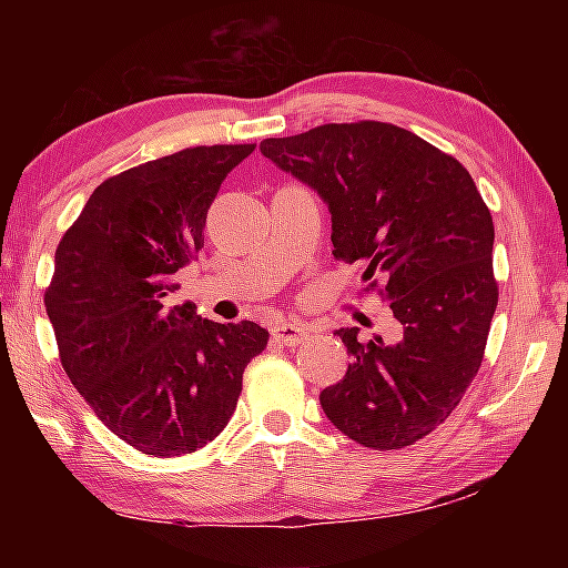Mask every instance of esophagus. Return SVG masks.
<instances>
[{"instance_id":"esophagus-1","label":"esophagus","mask_w":568,"mask_h":568,"mask_svg":"<svg viewBox=\"0 0 568 568\" xmlns=\"http://www.w3.org/2000/svg\"><path fill=\"white\" fill-rule=\"evenodd\" d=\"M271 335H273V341H277V343L295 345V343L303 341L305 328H301V325H295V323H275L271 328Z\"/></svg>"}]
</instances>
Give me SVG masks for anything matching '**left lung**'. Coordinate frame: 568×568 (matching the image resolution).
Returning a JSON list of instances; mask_svg holds the SVG:
<instances>
[{
  "label": "left lung",
  "mask_w": 568,
  "mask_h": 568,
  "mask_svg": "<svg viewBox=\"0 0 568 568\" xmlns=\"http://www.w3.org/2000/svg\"><path fill=\"white\" fill-rule=\"evenodd\" d=\"M261 152L318 192L333 255L386 283L381 295L403 331L398 343L338 331L353 363L321 393L325 416L361 446L416 444L450 416L484 361L498 303L491 213L458 160L396 124H323L263 140Z\"/></svg>",
  "instance_id": "left-lung-1"
}]
</instances>
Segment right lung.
<instances>
[{"mask_svg": "<svg viewBox=\"0 0 568 568\" xmlns=\"http://www.w3.org/2000/svg\"><path fill=\"white\" fill-rule=\"evenodd\" d=\"M255 145L190 148L104 180L60 240L44 293L64 373L98 418L142 454H192L227 426L257 323L172 305L205 243L220 185Z\"/></svg>", "mask_w": 568, "mask_h": 568, "instance_id": "right-lung-1", "label": "right lung"}]
</instances>
